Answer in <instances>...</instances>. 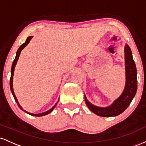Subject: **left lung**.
Instances as JSON below:
<instances>
[{
    "label": "left lung",
    "mask_w": 146,
    "mask_h": 146,
    "mask_svg": "<svg viewBox=\"0 0 146 146\" xmlns=\"http://www.w3.org/2000/svg\"><path fill=\"white\" fill-rule=\"evenodd\" d=\"M124 52H125V86L121 95L116 99L112 105L106 108L98 107L92 104L88 101L85 95V101L88 108L100 117H115L121 114L128 107L137 92V68L132 57V51L127 44L125 45Z\"/></svg>",
    "instance_id": "left-lung-1"
}]
</instances>
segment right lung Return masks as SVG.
Masks as SVG:
<instances>
[{
    "label": "right lung",
    "instance_id": "obj_1",
    "mask_svg": "<svg viewBox=\"0 0 146 146\" xmlns=\"http://www.w3.org/2000/svg\"><path fill=\"white\" fill-rule=\"evenodd\" d=\"M32 37L33 36H29L28 38H27V40H26L25 42H24L23 44H22V45H21L20 47L19 48V50H17V52H16V57H15V59L14 60V61H13V63H12V66H11V77H10V89H11V93H12L13 94V96H14V99H15V101L16 102V104H17L18 106H19V108H20L21 110H23L25 112L27 113V114H30V115L32 116H34V117H42V116H45V115H47V114H50V113H51L52 111H53V110L54 109V108L56 107V106L57 104V102L56 104L54 106H53V107L51 109L49 110L46 111V112H44L42 113H40V114H32V113H30V112H27V111L24 110L23 109V108L21 107L20 106V104H19V101H18L17 99H16V96H15V94H14V89H13V76H14V68H15V66L16 65V63H17V61L18 60H19V56L21 54V52L24 49V47H25L27 45V44L29 43V41H30L31 39L32 38Z\"/></svg>",
    "mask_w": 146,
    "mask_h": 146
}]
</instances>
